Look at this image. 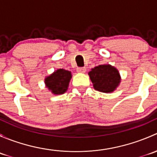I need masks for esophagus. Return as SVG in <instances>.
<instances>
[{"mask_svg":"<svg viewBox=\"0 0 157 157\" xmlns=\"http://www.w3.org/2000/svg\"><path fill=\"white\" fill-rule=\"evenodd\" d=\"M77 71L78 73H85L86 72V67H77Z\"/></svg>","mask_w":157,"mask_h":157,"instance_id":"1","label":"esophagus"}]
</instances>
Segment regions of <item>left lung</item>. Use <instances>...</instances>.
Listing matches in <instances>:
<instances>
[{"label":"left lung","mask_w":157,"mask_h":157,"mask_svg":"<svg viewBox=\"0 0 157 157\" xmlns=\"http://www.w3.org/2000/svg\"><path fill=\"white\" fill-rule=\"evenodd\" d=\"M89 76L95 90L102 93H112L121 82L118 71L110 64H102L92 68Z\"/></svg>","instance_id":"8db88e82"}]
</instances>
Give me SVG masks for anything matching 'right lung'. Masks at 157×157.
<instances>
[{"label": "right lung", "instance_id": "1", "mask_svg": "<svg viewBox=\"0 0 157 157\" xmlns=\"http://www.w3.org/2000/svg\"><path fill=\"white\" fill-rule=\"evenodd\" d=\"M71 77L72 75L71 71L64 69H58L53 74L45 77V83L53 94H63L67 90Z\"/></svg>", "mask_w": 157, "mask_h": 157}]
</instances>
